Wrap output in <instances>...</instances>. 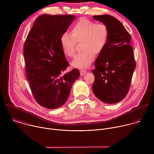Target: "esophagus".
I'll return each instance as SVG.
<instances>
[{"label":"esophagus","mask_w":154,"mask_h":154,"mask_svg":"<svg viewBox=\"0 0 154 154\" xmlns=\"http://www.w3.org/2000/svg\"><path fill=\"white\" fill-rule=\"evenodd\" d=\"M86 72V70H84V69L81 70V71H80V75H81V76H83Z\"/></svg>","instance_id":"34e87169"}]
</instances>
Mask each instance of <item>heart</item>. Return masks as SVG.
I'll list each match as a JSON object with an SVG mask.
<instances>
[{
  "label": "heart",
  "instance_id": "b5f03b06",
  "mask_svg": "<svg viewBox=\"0 0 154 154\" xmlns=\"http://www.w3.org/2000/svg\"><path fill=\"white\" fill-rule=\"evenodd\" d=\"M109 29L104 23H96L87 19H81L72 27L71 35L63 33L60 44L63 53L69 57L75 54L76 43H81L82 51L75 57L71 64L77 68H87L94 59V54L99 55L106 45Z\"/></svg>",
  "mask_w": 154,
  "mask_h": 154
}]
</instances>
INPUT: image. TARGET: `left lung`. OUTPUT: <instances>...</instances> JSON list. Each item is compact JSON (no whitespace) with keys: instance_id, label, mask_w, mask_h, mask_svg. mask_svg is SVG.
Returning <instances> with one entry per match:
<instances>
[{"instance_id":"obj_1","label":"left lung","mask_w":154,"mask_h":154,"mask_svg":"<svg viewBox=\"0 0 154 154\" xmlns=\"http://www.w3.org/2000/svg\"><path fill=\"white\" fill-rule=\"evenodd\" d=\"M109 29L106 45L94 62L93 91L106 103H116L127 94L136 63L131 36L120 21L110 15L93 16Z\"/></svg>"}]
</instances>
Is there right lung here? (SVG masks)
I'll return each instance as SVG.
<instances>
[{"label":"right lung","mask_w":154,"mask_h":154,"mask_svg":"<svg viewBox=\"0 0 154 154\" xmlns=\"http://www.w3.org/2000/svg\"><path fill=\"white\" fill-rule=\"evenodd\" d=\"M75 19L74 15L42 14L35 20L24 46L27 80L36 101L55 109L68 100L73 83L80 76L77 69L63 74L68 67L61 36Z\"/></svg>","instance_id":"1"}]
</instances>
